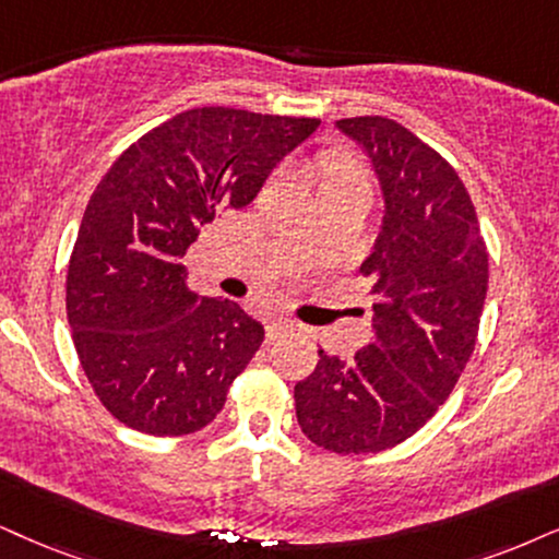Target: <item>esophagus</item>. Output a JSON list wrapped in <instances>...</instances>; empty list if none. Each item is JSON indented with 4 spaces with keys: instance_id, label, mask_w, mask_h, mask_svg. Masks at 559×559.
Returning <instances> with one entry per match:
<instances>
[{
    "instance_id": "esophagus-1",
    "label": "esophagus",
    "mask_w": 559,
    "mask_h": 559,
    "mask_svg": "<svg viewBox=\"0 0 559 559\" xmlns=\"http://www.w3.org/2000/svg\"><path fill=\"white\" fill-rule=\"evenodd\" d=\"M294 330H296L294 322H288V320H271V322L265 324V341L267 343H275V341H281V337L292 335Z\"/></svg>"
}]
</instances>
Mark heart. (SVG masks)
I'll list each match as a JSON object with an SVG mask.
<instances>
[{
	"mask_svg": "<svg viewBox=\"0 0 559 559\" xmlns=\"http://www.w3.org/2000/svg\"><path fill=\"white\" fill-rule=\"evenodd\" d=\"M341 186H366L364 182V169L348 157H330L324 162V188H341Z\"/></svg>",
	"mask_w": 559,
	"mask_h": 559,
	"instance_id": "1",
	"label": "heart"
}]
</instances>
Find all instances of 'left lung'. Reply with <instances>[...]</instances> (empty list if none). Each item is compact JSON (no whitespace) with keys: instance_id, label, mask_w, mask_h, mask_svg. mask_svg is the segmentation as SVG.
I'll list each match as a JSON object with an SVG mask.
<instances>
[{"instance_id":"obj_1","label":"left lung","mask_w":559,"mask_h":559,"mask_svg":"<svg viewBox=\"0 0 559 559\" xmlns=\"http://www.w3.org/2000/svg\"><path fill=\"white\" fill-rule=\"evenodd\" d=\"M364 146L384 224L361 265L373 275V337L350 361L328 356L294 386L304 436L335 454L392 449L433 418L477 343L487 247L472 198L433 146L384 116L335 123Z\"/></svg>"}]
</instances>
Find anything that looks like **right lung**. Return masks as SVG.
<instances>
[{
  "label": "right lung",
  "mask_w": 559,
  "mask_h": 559,
  "mask_svg": "<svg viewBox=\"0 0 559 559\" xmlns=\"http://www.w3.org/2000/svg\"><path fill=\"white\" fill-rule=\"evenodd\" d=\"M317 126L193 108L144 133L97 182L69 258L67 317L84 377L123 426L186 436L222 413L265 330L237 301L188 292L182 258Z\"/></svg>",
  "instance_id": "add662e5"
}]
</instances>
